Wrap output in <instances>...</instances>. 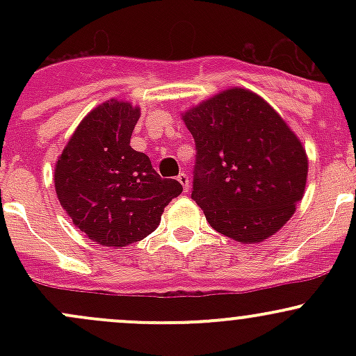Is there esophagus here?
<instances>
[{"instance_id":"34e87169","label":"esophagus","mask_w":356,"mask_h":356,"mask_svg":"<svg viewBox=\"0 0 356 356\" xmlns=\"http://www.w3.org/2000/svg\"><path fill=\"white\" fill-rule=\"evenodd\" d=\"M177 181L182 184V189H184V193H188L189 191V177H188V174L181 172V174L177 175Z\"/></svg>"}]
</instances>
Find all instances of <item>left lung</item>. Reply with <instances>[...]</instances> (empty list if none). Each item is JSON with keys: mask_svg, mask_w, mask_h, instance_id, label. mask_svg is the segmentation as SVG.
Instances as JSON below:
<instances>
[{"mask_svg": "<svg viewBox=\"0 0 356 356\" xmlns=\"http://www.w3.org/2000/svg\"><path fill=\"white\" fill-rule=\"evenodd\" d=\"M195 138L191 198L211 227L238 243H260L296 210L308 160L300 139L267 102L227 89L184 115Z\"/></svg>", "mask_w": 356, "mask_h": 356, "instance_id": "1", "label": "left lung"}]
</instances>
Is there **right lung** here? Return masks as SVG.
Segmentation results:
<instances>
[{
    "mask_svg": "<svg viewBox=\"0 0 356 356\" xmlns=\"http://www.w3.org/2000/svg\"><path fill=\"white\" fill-rule=\"evenodd\" d=\"M138 120V106L115 99L103 103L79 124L56 161L60 204L98 245L122 248L141 241L182 193L181 182L161 179L149 156L131 148Z\"/></svg>",
    "mask_w": 356,
    "mask_h": 356,
    "instance_id": "1",
    "label": "right lung"
}]
</instances>
